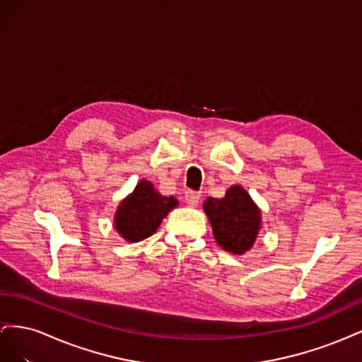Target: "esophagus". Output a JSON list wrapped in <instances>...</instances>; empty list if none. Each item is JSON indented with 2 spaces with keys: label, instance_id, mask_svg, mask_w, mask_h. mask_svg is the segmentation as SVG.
<instances>
[{
  "label": "esophagus",
  "instance_id": "34e87169",
  "mask_svg": "<svg viewBox=\"0 0 362 362\" xmlns=\"http://www.w3.org/2000/svg\"><path fill=\"white\" fill-rule=\"evenodd\" d=\"M184 199H185V204H187L189 206H196L199 204V199H201V194L198 192H193V190H187L184 194Z\"/></svg>",
  "mask_w": 362,
  "mask_h": 362
}]
</instances>
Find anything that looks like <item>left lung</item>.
<instances>
[{
    "label": "left lung",
    "instance_id": "left-lung-1",
    "mask_svg": "<svg viewBox=\"0 0 362 362\" xmlns=\"http://www.w3.org/2000/svg\"><path fill=\"white\" fill-rule=\"evenodd\" d=\"M204 211L211 223L216 243L229 254L243 255L257 242L261 210L242 185H231L221 199L206 198Z\"/></svg>",
    "mask_w": 362,
    "mask_h": 362
}]
</instances>
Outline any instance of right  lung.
Here are the masks:
<instances>
[{
  "instance_id": "obj_1",
  "label": "right lung",
  "mask_w": 362,
  "mask_h": 362,
  "mask_svg": "<svg viewBox=\"0 0 362 362\" xmlns=\"http://www.w3.org/2000/svg\"><path fill=\"white\" fill-rule=\"evenodd\" d=\"M175 206H178L177 198L163 196L151 181L141 180L117 205L115 229L129 243L141 242L157 231L163 218Z\"/></svg>"
}]
</instances>
